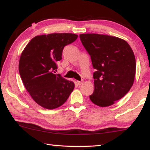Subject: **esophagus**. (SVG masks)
<instances>
[{
  "mask_svg": "<svg viewBox=\"0 0 150 150\" xmlns=\"http://www.w3.org/2000/svg\"><path fill=\"white\" fill-rule=\"evenodd\" d=\"M83 81H77V85H81L83 84Z\"/></svg>",
  "mask_w": 150,
  "mask_h": 150,
  "instance_id": "34e87169",
  "label": "esophagus"
}]
</instances>
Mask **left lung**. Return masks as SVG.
<instances>
[{
    "mask_svg": "<svg viewBox=\"0 0 150 150\" xmlns=\"http://www.w3.org/2000/svg\"><path fill=\"white\" fill-rule=\"evenodd\" d=\"M79 38L96 70L91 100L101 107L113 105L133 85L136 59L132 50L125 40L115 36L83 34Z\"/></svg>",
    "mask_w": 150,
    "mask_h": 150,
    "instance_id": "left-lung-1",
    "label": "left lung"
}]
</instances>
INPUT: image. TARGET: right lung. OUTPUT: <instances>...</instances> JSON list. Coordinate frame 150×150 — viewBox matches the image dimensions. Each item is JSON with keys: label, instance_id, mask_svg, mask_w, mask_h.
Wrapping results in <instances>:
<instances>
[{"label": "right lung", "instance_id": "add662e5", "mask_svg": "<svg viewBox=\"0 0 150 150\" xmlns=\"http://www.w3.org/2000/svg\"><path fill=\"white\" fill-rule=\"evenodd\" d=\"M77 37L71 33L36 35L22 52L20 75L33 100L43 108L52 110L59 107L74 89L73 81L55 73L63 48Z\"/></svg>", "mask_w": 150, "mask_h": 150}]
</instances>
